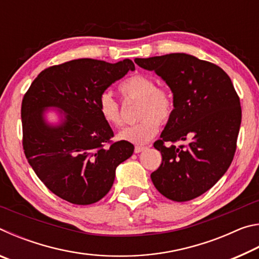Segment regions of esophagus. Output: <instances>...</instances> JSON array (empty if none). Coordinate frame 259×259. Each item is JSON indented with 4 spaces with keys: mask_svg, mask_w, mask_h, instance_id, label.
<instances>
[{
    "mask_svg": "<svg viewBox=\"0 0 259 259\" xmlns=\"http://www.w3.org/2000/svg\"><path fill=\"white\" fill-rule=\"evenodd\" d=\"M147 147H145V146H135V153H140V152H143V151H145Z\"/></svg>",
    "mask_w": 259,
    "mask_h": 259,
    "instance_id": "34e87169",
    "label": "esophagus"
}]
</instances>
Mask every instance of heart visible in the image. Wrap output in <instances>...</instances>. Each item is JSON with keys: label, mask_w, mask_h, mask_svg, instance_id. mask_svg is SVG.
Returning <instances> with one entry per match:
<instances>
[{"label": "heart", "mask_w": 259, "mask_h": 259, "mask_svg": "<svg viewBox=\"0 0 259 259\" xmlns=\"http://www.w3.org/2000/svg\"><path fill=\"white\" fill-rule=\"evenodd\" d=\"M119 91L124 100H139L136 124L125 126L117 138L136 145H143L154 137L161 123H166L175 112V97L164 87H156L152 77L133 74L120 83ZM97 108L102 119L111 126H120L123 122L120 104L108 91L100 94Z\"/></svg>", "instance_id": "b5f03b06"}]
</instances>
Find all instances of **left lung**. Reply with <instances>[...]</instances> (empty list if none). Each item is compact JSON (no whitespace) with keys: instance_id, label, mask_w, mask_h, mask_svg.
Masks as SVG:
<instances>
[{"instance_id":"obj_1","label":"left lung","mask_w":259,"mask_h":259,"mask_svg":"<svg viewBox=\"0 0 259 259\" xmlns=\"http://www.w3.org/2000/svg\"><path fill=\"white\" fill-rule=\"evenodd\" d=\"M135 63L163 78L176 103L161 139L154 143L162 163L152 172V182L172 201L198 198L233 161L242 117L233 83L217 65L186 54L136 58ZM177 141L187 144L176 147Z\"/></svg>"}]
</instances>
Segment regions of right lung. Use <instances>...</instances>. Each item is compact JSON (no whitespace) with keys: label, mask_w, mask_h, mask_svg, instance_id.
<instances>
[{"label":"right lung","mask_w":259,"mask_h":259,"mask_svg":"<svg viewBox=\"0 0 259 259\" xmlns=\"http://www.w3.org/2000/svg\"><path fill=\"white\" fill-rule=\"evenodd\" d=\"M135 65L89 58L46 68L26 91L21 103L23 147L26 159L49 190L73 204L99 201L114 183L115 169L133 155L131 143L113 142L114 133L97 108V100L112 83ZM56 106L67 120L54 128L41 111Z\"/></svg>","instance_id":"add662e5"}]
</instances>
